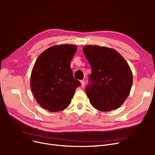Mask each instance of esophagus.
<instances>
[{
    "label": "esophagus",
    "instance_id": "34e87169",
    "mask_svg": "<svg viewBox=\"0 0 155 155\" xmlns=\"http://www.w3.org/2000/svg\"><path fill=\"white\" fill-rule=\"evenodd\" d=\"M80 83H81V87H82V88H84V86H85V81L84 80H81L80 81Z\"/></svg>",
    "mask_w": 155,
    "mask_h": 155
}]
</instances>
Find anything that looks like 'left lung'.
Segmentation results:
<instances>
[{
    "label": "left lung",
    "instance_id": "1",
    "mask_svg": "<svg viewBox=\"0 0 155 155\" xmlns=\"http://www.w3.org/2000/svg\"><path fill=\"white\" fill-rule=\"evenodd\" d=\"M83 51L92 73L85 91L92 106L100 111L118 109L128 97L133 73L128 63L112 48L85 45Z\"/></svg>",
    "mask_w": 155,
    "mask_h": 155
}]
</instances>
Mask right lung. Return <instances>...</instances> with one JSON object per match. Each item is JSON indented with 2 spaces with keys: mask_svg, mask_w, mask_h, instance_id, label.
Masks as SVG:
<instances>
[{
  "mask_svg": "<svg viewBox=\"0 0 155 155\" xmlns=\"http://www.w3.org/2000/svg\"><path fill=\"white\" fill-rule=\"evenodd\" d=\"M77 47L54 45L38 56L31 75V88L37 102L50 112L63 110L70 105L80 82L73 76L70 63Z\"/></svg>",
  "mask_w": 155,
  "mask_h": 155,
  "instance_id": "right-lung-1",
  "label": "right lung"
}]
</instances>
